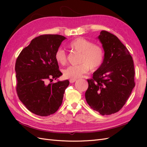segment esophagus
Wrapping results in <instances>:
<instances>
[{"instance_id":"esophagus-1","label":"esophagus","mask_w":147,"mask_h":147,"mask_svg":"<svg viewBox=\"0 0 147 147\" xmlns=\"http://www.w3.org/2000/svg\"><path fill=\"white\" fill-rule=\"evenodd\" d=\"M75 81H76V80H74V79H70V80H69V82H70V83H74Z\"/></svg>"}]
</instances>
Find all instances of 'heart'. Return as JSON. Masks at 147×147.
I'll return each mask as SVG.
<instances>
[{
  "label": "heart",
  "instance_id": "obj_1",
  "mask_svg": "<svg viewBox=\"0 0 147 147\" xmlns=\"http://www.w3.org/2000/svg\"><path fill=\"white\" fill-rule=\"evenodd\" d=\"M71 50L80 53L78 65H70L64 71L65 78L77 79L82 75L86 74L89 70L94 71L99 69L104 60V51L100 46L95 45L90 40L82 37L75 38L67 44ZM55 58L57 64L64 65L67 56L63 49L56 50Z\"/></svg>",
  "mask_w": 147,
  "mask_h": 147
}]
</instances>
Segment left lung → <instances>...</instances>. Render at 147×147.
Wrapping results in <instances>:
<instances>
[{
  "label": "left lung",
  "mask_w": 147,
  "mask_h": 147,
  "mask_svg": "<svg viewBox=\"0 0 147 147\" xmlns=\"http://www.w3.org/2000/svg\"><path fill=\"white\" fill-rule=\"evenodd\" d=\"M98 38L104 50V60L99 69L87 80L85 92L88 104L102 115L121 109L135 86L134 65L126 47L115 35L102 30Z\"/></svg>",
  "instance_id": "obj_1"
}]
</instances>
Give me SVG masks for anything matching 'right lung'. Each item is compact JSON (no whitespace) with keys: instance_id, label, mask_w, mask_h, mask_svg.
Returning a JSON list of instances; mask_svg holds the SVG:
<instances>
[{"instance_id":"obj_1","label":"right lung","mask_w":147,"mask_h":147,"mask_svg":"<svg viewBox=\"0 0 147 147\" xmlns=\"http://www.w3.org/2000/svg\"><path fill=\"white\" fill-rule=\"evenodd\" d=\"M66 38L55 34L42 35L21 51L15 64L16 92L30 112L41 117L55 113L61 105L69 81L48 84L61 76L55 58L56 50Z\"/></svg>"}]
</instances>
